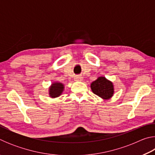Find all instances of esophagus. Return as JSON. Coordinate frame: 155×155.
<instances>
[{"label":"esophagus","instance_id":"34e87169","mask_svg":"<svg viewBox=\"0 0 155 155\" xmlns=\"http://www.w3.org/2000/svg\"><path fill=\"white\" fill-rule=\"evenodd\" d=\"M74 80L75 81H82L83 77H81V76H76V77H74Z\"/></svg>","mask_w":155,"mask_h":155}]
</instances>
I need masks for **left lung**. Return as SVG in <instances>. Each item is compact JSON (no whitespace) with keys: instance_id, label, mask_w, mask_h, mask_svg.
Returning <instances> with one entry per match:
<instances>
[{"instance_id":"8db88e82","label":"left lung","mask_w":155,"mask_h":155,"mask_svg":"<svg viewBox=\"0 0 155 155\" xmlns=\"http://www.w3.org/2000/svg\"><path fill=\"white\" fill-rule=\"evenodd\" d=\"M93 93L104 99L110 98L114 94V86L111 82L104 77H99L91 84Z\"/></svg>"}]
</instances>
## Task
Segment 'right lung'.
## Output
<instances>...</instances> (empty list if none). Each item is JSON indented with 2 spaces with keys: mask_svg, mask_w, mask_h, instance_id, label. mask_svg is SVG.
Listing matches in <instances>:
<instances>
[{
  "mask_svg": "<svg viewBox=\"0 0 155 155\" xmlns=\"http://www.w3.org/2000/svg\"><path fill=\"white\" fill-rule=\"evenodd\" d=\"M64 90V85L62 83H54L50 87L49 94L52 98H56L60 96Z\"/></svg>",
  "mask_w": 155,
  "mask_h": 155,
  "instance_id": "add662e5",
  "label": "right lung"
}]
</instances>
